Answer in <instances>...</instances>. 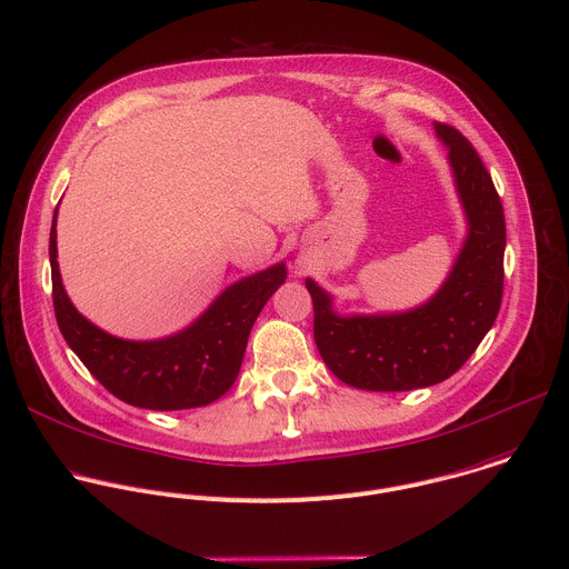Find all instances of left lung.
I'll return each mask as SVG.
<instances>
[{
  "mask_svg": "<svg viewBox=\"0 0 569 569\" xmlns=\"http://www.w3.org/2000/svg\"><path fill=\"white\" fill-rule=\"evenodd\" d=\"M467 218L465 244L442 287L400 313L338 316L331 296L307 278L313 338L342 382L367 391H409L447 380L491 329L502 298L505 216L476 149L449 124H433Z\"/></svg>",
  "mask_w": 569,
  "mask_h": 569,
  "instance_id": "left-lung-1",
  "label": "left lung"
}]
</instances>
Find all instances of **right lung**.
I'll use <instances>...</instances> for the list:
<instances>
[{
    "label": "right lung",
    "mask_w": 569,
    "mask_h": 569,
    "mask_svg": "<svg viewBox=\"0 0 569 569\" xmlns=\"http://www.w3.org/2000/svg\"><path fill=\"white\" fill-rule=\"evenodd\" d=\"M58 211L51 227L53 307L60 331L84 367L120 400L178 411L224 396L238 378L247 340L267 300L287 280L284 262L227 287L187 329L160 340H122L87 320L69 300L58 267Z\"/></svg>",
    "instance_id": "obj_1"
}]
</instances>
